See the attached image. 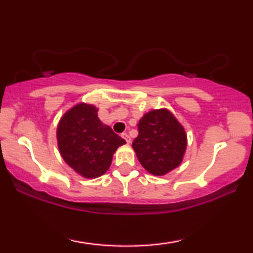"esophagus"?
I'll list each match as a JSON object with an SVG mask.
<instances>
[{
	"label": "esophagus",
	"instance_id": "obj_1",
	"mask_svg": "<svg viewBox=\"0 0 253 253\" xmlns=\"http://www.w3.org/2000/svg\"><path fill=\"white\" fill-rule=\"evenodd\" d=\"M122 137L124 138V140H126L127 144L131 143V138H130L129 134H127V133H122Z\"/></svg>",
	"mask_w": 253,
	"mask_h": 253
}]
</instances>
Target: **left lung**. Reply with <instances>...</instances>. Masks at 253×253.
<instances>
[{
  "label": "left lung",
  "instance_id": "left-lung-1",
  "mask_svg": "<svg viewBox=\"0 0 253 253\" xmlns=\"http://www.w3.org/2000/svg\"><path fill=\"white\" fill-rule=\"evenodd\" d=\"M132 147L148 172L166 175L177 168L186 150L184 127L168 109H154L138 123V136Z\"/></svg>",
  "mask_w": 253,
  "mask_h": 253
}]
</instances>
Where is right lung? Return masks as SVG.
Here are the masks:
<instances>
[{
    "label": "right lung",
    "instance_id": "1",
    "mask_svg": "<svg viewBox=\"0 0 253 253\" xmlns=\"http://www.w3.org/2000/svg\"><path fill=\"white\" fill-rule=\"evenodd\" d=\"M58 151L63 160L85 178H96L110 167L113 154L126 144L98 117V108L78 103L62 116L57 126Z\"/></svg>",
    "mask_w": 253,
    "mask_h": 253
}]
</instances>
